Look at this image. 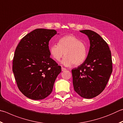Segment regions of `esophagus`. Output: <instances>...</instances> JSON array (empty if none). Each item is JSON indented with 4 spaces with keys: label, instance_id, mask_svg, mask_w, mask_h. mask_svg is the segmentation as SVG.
Here are the masks:
<instances>
[{
    "label": "esophagus",
    "instance_id": "34e87169",
    "mask_svg": "<svg viewBox=\"0 0 123 123\" xmlns=\"http://www.w3.org/2000/svg\"><path fill=\"white\" fill-rule=\"evenodd\" d=\"M61 69H62V71H65V70H67V69H66V68H63V67H62V68H61Z\"/></svg>",
    "mask_w": 123,
    "mask_h": 123
}]
</instances>
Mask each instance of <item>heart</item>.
Segmentation results:
<instances>
[{
    "label": "heart",
    "instance_id": "obj_1",
    "mask_svg": "<svg viewBox=\"0 0 123 123\" xmlns=\"http://www.w3.org/2000/svg\"><path fill=\"white\" fill-rule=\"evenodd\" d=\"M49 52L51 55L56 61L66 55L61 63L66 67H70L75 63L79 65L86 60L87 52L85 44L72 35H66L60 38L58 44L50 46Z\"/></svg>",
    "mask_w": 123,
    "mask_h": 123
}]
</instances>
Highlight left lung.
<instances>
[{
  "mask_svg": "<svg viewBox=\"0 0 123 123\" xmlns=\"http://www.w3.org/2000/svg\"><path fill=\"white\" fill-rule=\"evenodd\" d=\"M90 41L88 56L83 63L72 69L74 90L84 98H92L105 88L112 71L111 53L108 44L97 33L80 31Z\"/></svg>",
  "mask_w": 123,
  "mask_h": 123,
  "instance_id": "8db88e82",
  "label": "left lung"
}]
</instances>
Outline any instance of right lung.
Wrapping results in <instances>:
<instances>
[{
    "label": "right lung",
    "mask_w": 123,
    "mask_h": 123,
    "mask_svg": "<svg viewBox=\"0 0 123 123\" xmlns=\"http://www.w3.org/2000/svg\"><path fill=\"white\" fill-rule=\"evenodd\" d=\"M54 30L38 28L25 35L15 51L12 70L20 91L29 98H45L53 91L61 72V66L50 57L49 41Z\"/></svg>",
    "instance_id": "obj_1"
}]
</instances>
